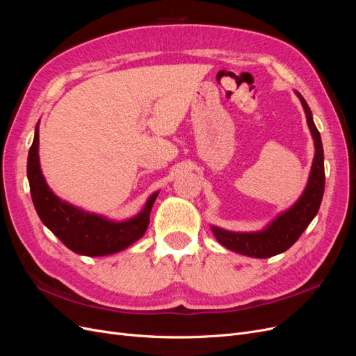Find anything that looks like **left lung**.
<instances>
[{"instance_id":"1","label":"left lung","mask_w":356,"mask_h":356,"mask_svg":"<svg viewBox=\"0 0 356 356\" xmlns=\"http://www.w3.org/2000/svg\"><path fill=\"white\" fill-rule=\"evenodd\" d=\"M297 96L301 101V105H303L309 129L315 139V157L306 190L293 208L279 215L263 232L234 233L212 227L217 241L234 252L255 258H268L281 254L298 241L301 233L307 229V225L319 211L325 188L324 148H322L321 135L314 123V118H312V111L307 102L298 92Z\"/></svg>"}]
</instances>
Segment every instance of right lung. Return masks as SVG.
<instances>
[{"label": "right lung", "instance_id": "1", "mask_svg": "<svg viewBox=\"0 0 356 356\" xmlns=\"http://www.w3.org/2000/svg\"><path fill=\"white\" fill-rule=\"evenodd\" d=\"M28 179L31 197L35 211L46 227L59 241L80 255L101 257L124 250L139 238H143L149 222V212L159 193L147 200L145 208L135 218L114 222L99 215L84 212L72 204L62 202L53 195L41 174L38 159V124L34 143L28 154Z\"/></svg>", "mask_w": 356, "mask_h": 356}]
</instances>
